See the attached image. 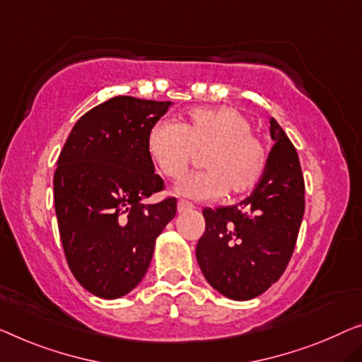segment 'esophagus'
<instances>
[{
	"label": "esophagus",
	"instance_id": "esophagus-1",
	"mask_svg": "<svg viewBox=\"0 0 362 362\" xmlns=\"http://www.w3.org/2000/svg\"><path fill=\"white\" fill-rule=\"evenodd\" d=\"M195 206H193V203L187 202V199H179V203H177V211L179 213H185V211H190V209H193Z\"/></svg>",
	"mask_w": 362,
	"mask_h": 362
}]
</instances>
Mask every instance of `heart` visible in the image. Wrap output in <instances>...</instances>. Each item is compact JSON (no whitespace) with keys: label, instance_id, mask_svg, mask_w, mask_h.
<instances>
[{"label":"heart","instance_id":"b5f03b06","mask_svg":"<svg viewBox=\"0 0 362 362\" xmlns=\"http://www.w3.org/2000/svg\"><path fill=\"white\" fill-rule=\"evenodd\" d=\"M148 153L156 169L170 180H179L202 154L206 170L183 179L175 187L179 195L213 199L244 195L265 174L268 153L252 123L234 107H197L179 122L163 120L151 128Z\"/></svg>","mask_w":362,"mask_h":362}]
</instances>
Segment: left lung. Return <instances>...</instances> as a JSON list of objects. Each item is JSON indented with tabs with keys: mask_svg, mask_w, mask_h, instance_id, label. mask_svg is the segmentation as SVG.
Returning <instances> with one entry per match:
<instances>
[{
	"mask_svg": "<svg viewBox=\"0 0 362 362\" xmlns=\"http://www.w3.org/2000/svg\"><path fill=\"white\" fill-rule=\"evenodd\" d=\"M269 134L274 146L250 197L203 209L206 229L197 244L198 265L206 281L233 300L257 298L281 278L305 209L298 151L274 118Z\"/></svg>",
	"mask_w": 362,
	"mask_h": 362,
	"instance_id": "1",
	"label": "left lung"
}]
</instances>
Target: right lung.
Segmentation results:
<instances>
[{
    "instance_id": "obj_1",
    "label": "right lung",
    "mask_w": 362,
    "mask_h": 362,
    "mask_svg": "<svg viewBox=\"0 0 362 362\" xmlns=\"http://www.w3.org/2000/svg\"><path fill=\"white\" fill-rule=\"evenodd\" d=\"M172 102L118 95L73 127L53 177L55 211L68 267L84 289L117 299L146 274L154 244L177 213V199L146 204L164 190L148 134Z\"/></svg>"
}]
</instances>
